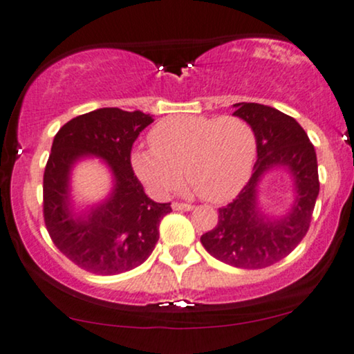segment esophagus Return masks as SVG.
Listing matches in <instances>:
<instances>
[{"mask_svg": "<svg viewBox=\"0 0 354 354\" xmlns=\"http://www.w3.org/2000/svg\"><path fill=\"white\" fill-rule=\"evenodd\" d=\"M171 207H173V210H185V212H189V210L194 209V205L183 204V202H173Z\"/></svg>", "mask_w": 354, "mask_h": 354, "instance_id": "esophagus-1", "label": "esophagus"}]
</instances>
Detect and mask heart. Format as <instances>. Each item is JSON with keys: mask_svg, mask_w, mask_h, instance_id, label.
Instances as JSON below:
<instances>
[{"mask_svg": "<svg viewBox=\"0 0 354 354\" xmlns=\"http://www.w3.org/2000/svg\"><path fill=\"white\" fill-rule=\"evenodd\" d=\"M150 144L133 150L131 165L158 196L176 189L185 171L199 197L225 202L243 189L256 158L251 126L236 116H169L150 131Z\"/></svg>", "mask_w": 354, "mask_h": 354, "instance_id": "b5f03b06", "label": "heart"}]
</instances>
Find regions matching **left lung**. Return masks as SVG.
<instances>
[{
  "label": "left lung",
  "instance_id": "1",
  "mask_svg": "<svg viewBox=\"0 0 354 354\" xmlns=\"http://www.w3.org/2000/svg\"><path fill=\"white\" fill-rule=\"evenodd\" d=\"M234 116L251 126L257 160L252 176L236 199L218 209V223L201 236L205 251L239 268H263L281 261L309 230L319 196L317 157L299 122L261 103H234ZM286 169L295 201L288 214L268 217L258 207V185L272 169Z\"/></svg>",
  "mask_w": 354,
  "mask_h": 354
}]
</instances>
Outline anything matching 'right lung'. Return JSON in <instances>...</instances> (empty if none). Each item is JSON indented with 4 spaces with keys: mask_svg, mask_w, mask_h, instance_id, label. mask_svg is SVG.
I'll list each match as a JSON object with an SVG mask.
<instances>
[{
    "mask_svg": "<svg viewBox=\"0 0 354 354\" xmlns=\"http://www.w3.org/2000/svg\"><path fill=\"white\" fill-rule=\"evenodd\" d=\"M153 118L145 113L98 108L66 122L55 136L44 174V216L55 246L69 261L97 275H116L147 261L158 241L169 204L153 202L131 167V149ZM97 156L111 169V194L75 212L70 173Z\"/></svg>",
    "mask_w": 354,
    "mask_h": 354,
    "instance_id": "right-lung-1",
    "label": "right lung"
}]
</instances>
